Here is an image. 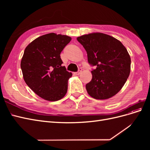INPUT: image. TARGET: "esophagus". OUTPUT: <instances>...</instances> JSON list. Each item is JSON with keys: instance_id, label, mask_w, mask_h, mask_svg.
I'll return each instance as SVG.
<instances>
[{"instance_id": "34e87169", "label": "esophagus", "mask_w": 150, "mask_h": 150, "mask_svg": "<svg viewBox=\"0 0 150 150\" xmlns=\"http://www.w3.org/2000/svg\"><path fill=\"white\" fill-rule=\"evenodd\" d=\"M81 72H82V68L80 67L79 69V70H78V72H76L75 74H77V75H79V74L81 73Z\"/></svg>"}]
</instances>
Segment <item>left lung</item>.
Returning <instances> with one entry per match:
<instances>
[{"mask_svg":"<svg viewBox=\"0 0 150 150\" xmlns=\"http://www.w3.org/2000/svg\"><path fill=\"white\" fill-rule=\"evenodd\" d=\"M88 54L91 66V81L86 84L91 96L106 99L115 96L128 78L131 58L126 47L117 39L103 33H93L77 38Z\"/></svg>","mask_w":150,"mask_h":150,"instance_id":"obj_1","label":"left lung"}]
</instances>
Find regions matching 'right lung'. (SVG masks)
I'll use <instances>...</instances> for the list:
<instances>
[{
    "instance_id": "1",
    "label": "right lung",
    "mask_w": 150,
    "mask_h": 150,
    "mask_svg": "<svg viewBox=\"0 0 150 150\" xmlns=\"http://www.w3.org/2000/svg\"><path fill=\"white\" fill-rule=\"evenodd\" d=\"M71 40L69 36L50 33L35 39L25 49L21 62L24 79L46 100L56 101L67 93L72 73L62 66L60 54Z\"/></svg>"
}]
</instances>
